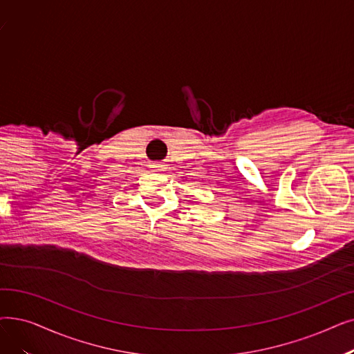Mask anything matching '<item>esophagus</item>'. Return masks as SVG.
Listing matches in <instances>:
<instances>
[{
    "mask_svg": "<svg viewBox=\"0 0 354 354\" xmlns=\"http://www.w3.org/2000/svg\"><path fill=\"white\" fill-rule=\"evenodd\" d=\"M153 171H160V165H153Z\"/></svg>",
    "mask_w": 354,
    "mask_h": 354,
    "instance_id": "obj_1",
    "label": "esophagus"
}]
</instances>
